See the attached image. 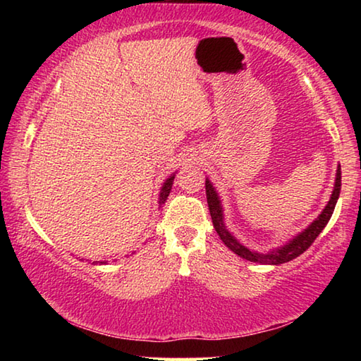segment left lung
<instances>
[{"label": "left lung", "instance_id": "obj_1", "mask_svg": "<svg viewBox=\"0 0 361 361\" xmlns=\"http://www.w3.org/2000/svg\"><path fill=\"white\" fill-rule=\"evenodd\" d=\"M205 192H207V204H209L213 228L216 229L218 235L221 237V240L224 242V245L229 250H232L235 255H239L240 258L247 259V261L277 266V264H283V262H288L291 259L298 258L299 255H302L305 250L312 245L314 240L323 231V228L328 224L329 218H331L333 212H334L336 202H338V199H339V192H341V166L338 167V172H336V183H334L331 199H329V202L326 204L325 209H323L319 218H317L307 229H304L301 234H298L295 239L286 243V245L274 250V252H269V253L252 252V250H248L245 245H242V243L237 240L228 229H226L224 221H223V207H221V202H219V197L215 191V188L212 186L209 178L205 180Z\"/></svg>", "mask_w": 361, "mask_h": 361}]
</instances>
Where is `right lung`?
<instances>
[{"label": "right lung", "instance_id": "right-lung-1", "mask_svg": "<svg viewBox=\"0 0 361 361\" xmlns=\"http://www.w3.org/2000/svg\"><path fill=\"white\" fill-rule=\"evenodd\" d=\"M173 178H175V175H172V176H170V178H167L166 183H164V185H162L161 194H159V205L166 204V200H167L169 194H170V189H172V185H173ZM95 262H97V264H99V261H95ZM100 264H105V261H100Z\"/></svg>", "mask_w": 361, "mask_h": 361}]
</instances>
